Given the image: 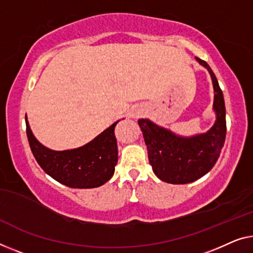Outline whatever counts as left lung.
Masks as SVG:
<instances>
[{
  "mask_svg": "<svg viewBox=\"0 0 253 253\" xmlns=\"http://www.w3.org/2000/svg\"><path fill=\"white\" fill-rule=\"evenodd\" d=\"M209 71L213 85L216 122L208 131L180 136L149 119H139L148 156L158 178L169 184H187L201 178L217 163L226 137V110L223 92L208 63L195 58Z\"/></svg>",
  "mask_w": 253,
  "mask_h": 253,
  "instance_id": "obj_1",
  "label": "left lung"
}]
</instances>
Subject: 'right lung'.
<instances>
[{"mask_svg": "<svg viewBox=\"0 0 253 253\" xmlns=\"http://www.w3.org/2000/svg\"><path fill=\"white\" fill-rule=\"evenodd\" d=\"M118 123L119 120L81 148L54 151L37 141L26 117L28 142L36 161L56 182L73 188L99 187L114 176L118 161L115 136Z\"/></svg>", "mask_w": 253, "mask_h": 253, "instance_id": "1", "label": "right lung"}]
</instances>
